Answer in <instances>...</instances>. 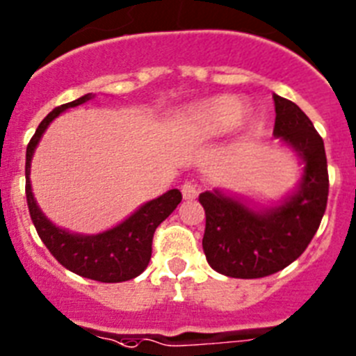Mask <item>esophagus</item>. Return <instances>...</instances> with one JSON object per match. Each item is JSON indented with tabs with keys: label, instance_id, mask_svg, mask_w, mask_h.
Listing matches in <instances>:
<instances>
[{
	"label": "esophagus",
	"instance_id": "obj_1",
	"mask_svg": "<svg viewBox=\"0 0 356 356\" xmlns=\"http://www.w3.org/2000/svg\"><path fill=\"white\" fill-rule=\"evenodd\" d=\"M181 191H182V197H184V199L193 200L197 195H199V184L193 181H186L181 186Z\"/></svg>",
	"mask_w": 356,
	"mask_h": 356
}]
</instances>
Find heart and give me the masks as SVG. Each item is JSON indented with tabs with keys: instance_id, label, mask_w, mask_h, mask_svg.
Listing matches in <instances>:
<instances>
[{
	"instance_id": "1",
	"label": "heart",
	"mask_w": 356,
	"mask_h": 356,
	"mask_svg": "<svg viewBox=\"0 0 356 356\" xmlns=\"http://www.w3.org/2000/svg\"><path fill=\"white\" fill-rule=\"evenodd\" d=\"M242 113V105L234 98H216L197 107L191 114V122L200 132L222 134L240 123Z\"/></svg>"
}]
</instances>
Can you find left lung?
I'll return each instance as SVG.
<instances>
[{"label":"left lung","instance_id":"1","mask_svg":"<svg viewBox=\"0 0 356 356\" xmlns=\"http://www.w3.org/2000/svg\"><path fill=\"white\" fill-rule=\"evenodd\" d=\"M274 105L272 134L301 157V182L283 202L258 211L218 190L200 193L204 254L224 276L254 280L289 267L305 252L326 211L330 181L323 138L293 102L274 95Z\"/></svg>","mask_w":356,"mask_h":356}]
</instances>
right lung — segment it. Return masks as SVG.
Returning <instances> with one entry per match:
<instances>
[{
  "label": "right lung",
  "mask_w": 356,
  "mask_h": 356,
  "mask_svg": "<svg viewBox=\"0 0 356 356\" xmlns=\"http://www.w3.org/2000/svg\"><path fill=\"white\" fill-rule=\"evenodd\" d=\"M91 98L92 95L89 92L80 97L79 100L58 105L39 123L35 134L32 136L26 147V166H24L26 202H29V211L37 234L58 264L88 280L102 281V283H120V281H129L140 276L147 268L152 256V238L157 225L166 220L170 213L177 208L182 195L179 190L166 191L157 199L143 204L122 224L98 234H73L54 225L42 215L33 199L32 184H30V163H32L33 150L49 123L54 122L58 114L70 107L84 104Z\"/></svg>",
  "instance_id": "right-lung-1"
}]
</instances>
